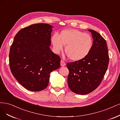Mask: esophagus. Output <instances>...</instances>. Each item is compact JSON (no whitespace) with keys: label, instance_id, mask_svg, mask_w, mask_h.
<instances>
[{"label":"esophagus","instance_id":"obj_1","mask_svg":"<svg viewBox=\"0 0 120 120\" xmlns=\"http://www.w3.org/2000/svg\"><path fill=\"white\" fill-rule=\"evenodd\" d=\"M60 65L61 66H65L66 64H65V62L63 61V60H61L60 61Z\"/></svg>","mask_w":120,"mask_h":120}]
</instances>
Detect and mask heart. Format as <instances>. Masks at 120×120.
I'll list each match as a JSON object with an SVG mask.
<instances>
[{
  "label": "heart",
  "instance_id": "b5f03b06",
  "mask_svg": "<svg viewBox=\"0 0 120 120\" xmlns=\"http://www.w3.org/2000/svg\"><path fill=\"white\" fill-rule=\"evenodd\" d=\"M54 51L58 54L63 50L71 60L78 61L84 59L91 52L93 40L90 35L73 29L62 31L58 36L54 34L51 37Z\"/></svg>",
  "mask_w": 120,
  "mask_h": 120
}]
</instances>
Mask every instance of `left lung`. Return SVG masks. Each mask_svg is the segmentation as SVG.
<instances>
[{
  "instance_id": "left-lung-1",
  "label": "left lung",
  "mask_w": 120,
  "mask_h": 120,
  "mask_svg": "<svg viewBox=\"0 0 120 120\" xmlns=\"http://www.w3.org/2000/svg\"><path fill=\"white\" fill-rule=\"evenodd\" d=\"M88 30L93 38L91 52L84 59L67 64L68 86L72 92L80 95L90 93L100 85L109 61L106 40L96 31Z\"/></svg>"
}]
</instances>
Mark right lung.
Instances as JSON below:
<instances>
[{
  "instance_id": "add662e5",
  "label": "right lung",
  "mask_w": 120,
  "mask_h": 120,
  "mask_svg": "<svg viewBox=\"0 0 120 120\" xmlns=\"http://www.w3.org/2000/svg\"><path fill=\"white\" fill-rule=\"evenodd\" d=\"M53 27L31 25L19 31L9 55L12 75L26 89L40 91L47 87L50 73L60 66V57L50 48Z\"/></svg>"
}]
</instances>
